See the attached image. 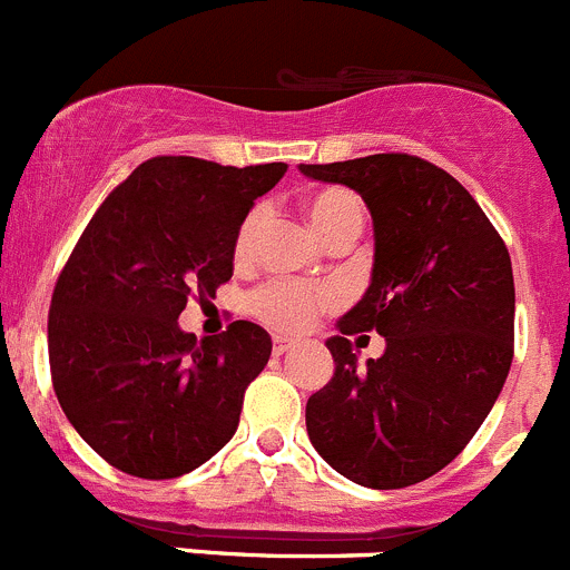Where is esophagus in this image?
Instances as JSON below:
<instances>
[{"instance_id":"1","label":"esophagus","mask_w":570,"mask_h":570,"mask_svg":"<svg viewBox=\"0 0 570 570\" xmlns=\"http://www.w3.org/2000/svg\"><path fill=\"white\" fill-rule=\"evenodd\" d=\"M294 341L291 338H274V355H285L288 350H294Z\"/></svg>"}]
</instances>
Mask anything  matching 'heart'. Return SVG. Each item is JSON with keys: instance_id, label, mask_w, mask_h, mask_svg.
<instances>
[{"instance_id": "heart-1", "label": "heart", "mask_w": 570, "mask_h": 570, "mask_svg": "<svg viewBox=\"0 0 570 570\" xmlns=\"http://www.w3.org/2000/svg\"><path fill=\"white\" fill-rule=\"evenodd\" d=\"M305 213L311 220L313 232H316L322 240H330L335 232H341L344 226L363 220V207L355 193L344 187H324L316 189L305 198ZM265 213L259 207H254L252 213L243 218L240 229L235 237V254L237 257H246L252 252L254 240H257V232L263 226ZM333 302V294L322 288H311V285H302V282L291 279H271L265 282L263 288H257L248 299V311L259 318L263 324L274 330H285V333H302L313 324V318L318 316L324 305Z\"/></svg>"}]
</instances>
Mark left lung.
Here are the masks:
<instances>
[{
    "label": "left lung",
    "mask_w": 570,
    "mask_h": 570,
    "mask_svg": "<svg viewBox=\"0 0 570 570\" xmlns=\"http://www.w3.org/2000/svg\"><path fill=\"white\" fill-rule=\"evenodd\" d=\"M355 189L372 215V282L327 338L333 381L305 409L318 456L344 479L400 490L451 464L495 405L512 366V259L473 195L409 154L299 165ZM387 352L356 366L348 335Z\"/></svg>",
    "instance_id": "obj_1"
}]
</instances>
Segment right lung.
<instances>
[{"label": "right lung", "instance_id": "obj_1", "mask_svg": "<svg viewBox=\"0 0 570 570\" xmlns=\"http://www.w3.org/2000/svg\"><path fill=\"white\" fill-rule=\"evenodd\" d=\"M288 165L224 167L156 156L100 204L58 276L50 370L58 403L91 451L137 479L189 473L235 436L243 392L271 335L235 322L195 341L189 296L229 282L235 237Z\"/></svg>", "mask_w": 570, "mask_h": 570}]
</instances>
